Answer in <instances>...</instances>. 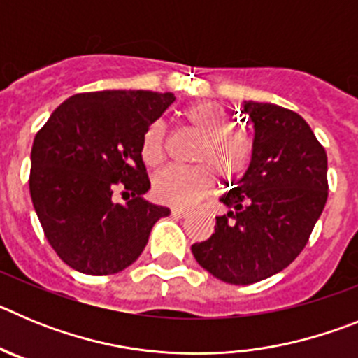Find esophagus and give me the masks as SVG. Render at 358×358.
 <instances>
[{"mask_svg":"<svg viewBox=\"0 0 358 358\" xmlns=\"http://www.w3.org/2000/svg\"><path fill=\"white\" fill-rule=\"evenodd\" d=\"M172 215L177 218H185L188 215V210H182V208H173Z\"/></svg>","mask_w":358,"mask_h":358,"instance_id":"1","label":"esophagus"}]
</instances>
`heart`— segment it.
Returning <instances> with one entry per match:
<instances>
[{
	"instance_id": "obj_1",
	"label": "heart",
	"mask_w": 358,
	"mask_h": 358,
	"mask_svg": "<svg viewBox=\"0 0 358 358\" xmlns=\"http://www.w3.org/2000/svg\"><path fill=\"white\" fill-rule=\"evenodd\" d=\"M185 123L202 136L195 148L194 166H169L152 182L154 195L163 204L186 208L213 192L215 176L222 182L242 179L255 157V141L235 127V116L217 103L197 102L181 110ZM166 127L163 122L150 123L141 138V159L157 166L164 159Z\"/></svg>"
}]
</instances>
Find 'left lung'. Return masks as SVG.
I'll return each instance as SVG.
<instances>
[{
  "label": "left lung",
  "instance_id": "obj_1",
  "mask_svg": "<svg viewBox=\"0 0 358 358\" xmlns=\"http://www.w3.org/2000/svg\"><path fill=\"white\" fill-rule=\"evenodd\" d=\"M255 157L220 201L215 233L192 245L195 260L231 285H251L289 267L305 249L328 199L327 150L308 123L274 103L248 102ZM233 185V182H231Z\"/></svg>",
  "mask_w": 358,
  "mask_h": 358
}]
</instances>
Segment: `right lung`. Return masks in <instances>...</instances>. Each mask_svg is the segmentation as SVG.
I'll return each instance as SVG.
<instances>
[{"mask_svg":"<svg viewBox=\"0 0 358 358\" xmlns=\"http://www.w3.org/2000/svg\"><path fill=\"white\" fill-rule=\"evenodd\" d=\"M172 93H78L53 110L31 147L30 195L44 236L64 264L107 276L138 260L152 226L170 213L143 199L150 188L141 138ZM118 187L131 194L114 201Z\"/></svg>","mask_w":358,"mask_h":358,"instance_id":"1","label":"right lung"}]
</instances>
